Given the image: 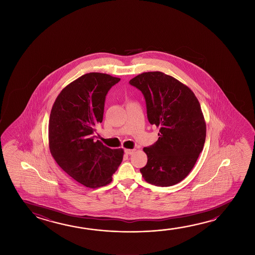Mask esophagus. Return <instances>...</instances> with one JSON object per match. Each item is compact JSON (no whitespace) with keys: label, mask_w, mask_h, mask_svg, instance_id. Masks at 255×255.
Returning <instances> with one entry per match:
<instances>
[{"label":"esophagus","mask_w":255,"mask_h":255,"mask_svg":"<svg viewBox=\"0 0 255 255\" xmlns=\"http://www.w3.org/2000/svg\"><path fill=\"white\" fill-rule=\"evenodd\" d=\"M125 152H126V154H129V155H130V154H134V152H135V149H126V150H125Z\"/></svg>","instance_id":"obj_1"}]
</instances>
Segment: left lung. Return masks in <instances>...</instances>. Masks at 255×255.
Wrapping results in <instances>:
<instances>
[{
    "instance_id": "left-lung-1",
    "label": "left lung",
    "mask_w": 255,
    "mask_h": 255,
    "mask_svg": "<svg viewBox=\"0 0 255 255\" xmlns=\"http://www.w3.org/2000/svg\"><path fill=\"white\" fill-rule=\"evenodd\" d=\"M129 84L144 95L147 119L158 127L157 141L143 150L147 155L140 169L146 182L170 187L184 180L204 148L206 125L194 92L171 75L146 72Z\"/></svg>"
}]
</instances>
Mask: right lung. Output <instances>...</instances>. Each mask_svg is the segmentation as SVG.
<instances>
[{
  "label": "right lung",
  "mask_w": 255,
  "mask_h": 255,
  "mask_svg": "<svg viewBox=\"0 0 255 255\" xmlns=\"http://www.w3.org/2000/svg\"><path fill=\"white\" fill-rule=\"evenodd\" d=\"M119 81L102 73L82 75L63 89L50 111V154L63 171L87 188L110 183L123 161L122 148L104 146L95 135L106 96Z\"/></svg>",
  "instance_id": "1"
}]
</instances>
